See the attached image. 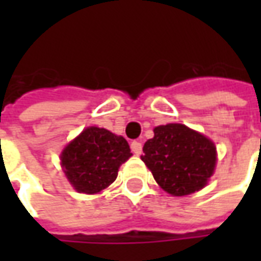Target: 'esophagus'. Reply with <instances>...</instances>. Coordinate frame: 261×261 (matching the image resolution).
<instances>
[{"instance_id":"esophagus-1","label":"esophagus","mask_w":261,"mask_h":261,"mask_svg":"<svg viewBox=\"0 0 261 261\" xmlns=\"http://www.w3.org/2000/svg\"><path fill=\"white\" fill-rule=\"evenodd\" d=\"M131 151L136 153V155H140L142 151V144L140 141H133L131 142Z\"/></svg>"}]
</instances>
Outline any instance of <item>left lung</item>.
<instances>
[{
	"mask_svg": "<svg viewBox=\"0 0 261 261\" xmlns=\"http://www.w3.org/2000/svg\"><path fill=\"white\" fill-rule=\"evenodd\" d=\"M141 159L159 186L172 196H187L207 185L217 162L211 140L183 124L155 127Z\"/></svg>",
	"mask_w": 261,
	"mask_h": 261,
	"instance_id": "8db88e82",
	"label": "left lung"
}]
</instances>
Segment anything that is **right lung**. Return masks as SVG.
<instances>
[{
	"label": "right lung",
	"mask_w": 261,
	"mask_h": 261,
	"mask_svg": "<svg viewBox=\"0 0 261 261\" xmlns=\"http://www.w3.org/2000/svg\"><path fill=\"white\" fill-rule=\"evenodd\" d=\"M131 156L128 142L105 128L88 127L61 153V165L76 192L95 194L112 185Z\"/></svg>",
	"instance_id": "obj_1"
}]
</instances>
